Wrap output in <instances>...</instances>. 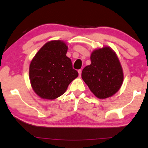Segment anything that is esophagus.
I'll use <instances>...</instances> for the list:
<instances>
[{
	"instance_id": "esophagus-1",
	"label": "esophagus",
	"mask_w": 148,
	"mask_h": 148,
	"mask_svg": "<svg viewBox=\"0 0 148 148\" xmlns=\"http://www.w3.org/2000/svg\"><path fill=\"white\" fill-rule=\"evenodd\" d=\"M78 72L79 76H81V74H82V70H81V69H79V70H78Z\"/></svg>"
}]
</instances>
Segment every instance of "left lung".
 I'll return each instance as SVG.
<instances>
[{
	"mask_svg": "<svg viewBox=\"0 0 148 148\" xmlns=\"http://www.w3.org/2000/svg\"><path fill=\"white\" fill-rule=\"evenodd\" d=\"M91 64L82 72V78L99 99L111 97L121 88L124 76L115 52L109 47L93 51Z\"/></svg>",
	"mask_w": 148,
	"mask_h": 148,
	"instance_id": "obj_1",
	"label": "left lung"
}]
</instances>
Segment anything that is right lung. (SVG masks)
Wrapping results in <instances>:
<instances>
[{
    "label": "right lung",
    "instance_id": "obj_1",
    "mask_svg": "<svg viewBox=\"0 0 148 148\" xmlns=\"http://www.w3.org/2000/svg\"><path fill=\"white\" fill-rule=\"evenodd\" d=\"M68 46L60 40L45 43L35 55L29 66V79L37 95L55 99L67 90L78 72L66 57Z\"/></svg>",
    "mask_w": 148,
    "mask_h": 148
}]
</instances>
